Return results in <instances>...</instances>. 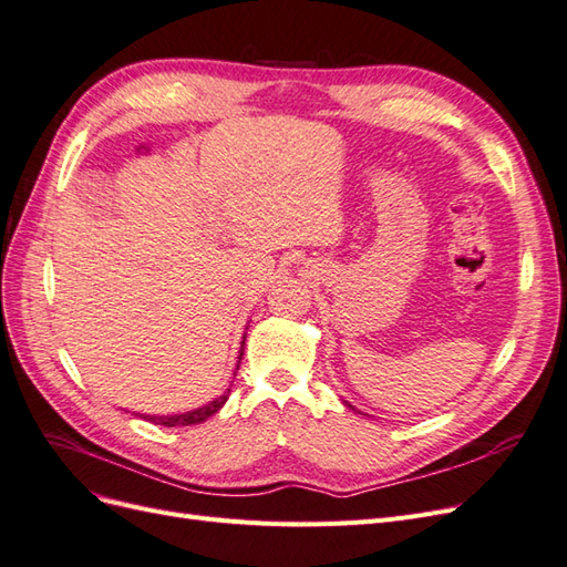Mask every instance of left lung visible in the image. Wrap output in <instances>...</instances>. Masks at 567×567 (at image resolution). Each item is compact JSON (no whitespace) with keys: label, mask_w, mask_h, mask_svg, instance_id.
Instances as JSON below:
<instances>
[{"label":"left lung","mask_w":567,"mask_h":567,"mask_svg":"<svg viewBox=\"0 0 567 567\" xmlns=\"http://www.w3.org/2000/svg\"><path fill=\"white\" fill-rule=\"evenodd\" d=\"M342 404H346V406H348V409H352V411H354V414H362V411H359V409H357V406H352V404H350V402H348V400H342ZM362 416H367V414H362Z\"/></svg>","instance_id":"left-lung-1"}]
</instances>
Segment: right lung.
Returning <instances> with one entry per match:
<instances>
[{
  "label": "right lung",
  "instance_id": "add662e5",
  "mask_svg": "<svg viewBox=\"0 0 567 567\" xmlns=\"http://www.w3.org/2000/svg\"><path fill=\"white\" fill-rule=\"evenodd\" d=\"M244 346H246V333H244V340H241V350H238V364H236V371L238 367H241V359H244ZM236 375V373H234ZM231 394V385L227 388V392H221L219 398H215L213 402L203 404L198 409H192V411H184V414H167V416H156V414H140L144 421H151L156 425H165V427H177V425H198L203 421H208L213 414H217V411L227 404Z\"/></svg>",
  "mask_w": 567,
  "mask_h": 567
}]
</instances>
